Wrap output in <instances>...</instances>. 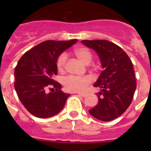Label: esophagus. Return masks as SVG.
I'll use <instances>...</instances> for the list:
<instances>
[{
  "label": "esophagus",
  "mask_w": 151,
  "mask_h": 151,
  "mask_svg": "<svg viewBox=\"0 0 151 151\" xmlns=\"http://www.w3.org/2000/svg\"><path fill=\"white\" fill-rule=\"evenodd\" d=\"M78 94L79 96H81V97H85V96L87 95V94H83V93H78Z\"/></svg>",
  "instance_id": "esophagus-1"
}]
</instances>
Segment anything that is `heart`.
Segmentation results:
<instances>
[{"label": "heart", "instance_id": "heart-1", "mask_svg": "<svg viewBox=\"0 0 151 151\" xmlns=\"http://www.w3.org/2000/svg\"><path fill=\"white\" fill-rule=\"evenodd\" d=\"M76 57L84 64H89L92 60L91 52L86 47H77L74 50ZM67 57L65 54H61L57 57L56 66L60 73H63L66 68ZM91 80L88 76H69L63 80V85L66 90L73 92L83 91L91 83Z\"/></svg>", "mask_w": 151, "mask_h": 151}]
</instances>
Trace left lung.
I'll return each instance as SVG.
<instances>
[{
    "instance_id": "8db88e82",
    "label": "left lung",
    "mask_w": 151,
    "mask_h": 151,
    "mask_svg": "<svg viewBox=\"0 0 151 151\" xmlns=\"http://www.w3.org/2000/svg\"><path fill=\"white\" fill-rule=\"evenodd\" d=\"M100 57L103 70L94 85L101 88L98 103L89 110L94 118L104 122L120 116L132 101L136 80L132 63L127 54L116 44L106 40H83Z\"/></svg>"
}]
</instances>
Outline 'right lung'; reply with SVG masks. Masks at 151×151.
Listing matches in <instances>:
<instances>
[{
  "instance_id": "right-lung-1",
  "label": "right lung",
  "mask_w": 151,
  "mask_h": 151,
  "mask_svg": "<svg viewBox=\"0 0 151 151\" xmlns=\"http://www.w3.org/2000/svg\"><path fill=\"white\" fill-rule=\"evenodd\" d=\"M77 41H45L26 52L19 60L14 71V87L23 106L35 116L48 118L63 108L70 94L63 93L60 84L54 80L57 74L56 61ZM50 87L54 91L47 93L46 89Z\"/></svg>"
}]
</instances>
